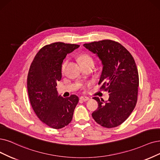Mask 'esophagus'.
I'll use <instances>...</instances> for the list:
<instances>
[{
    "mask_svg": "<svg viewBox=\"0 0 160 160\" xmlns=\"http://www.w3.org/2000/svg\"><path fill=\"white\" fill-rule=\"evenodd\" d=\"M80 99L82 100V101H84V102H86V101H88V100H89V98L86 97V96H81L80 98Z\"/></svg>",
    "mask_w": 160,
    "mask_h": 160,
    "instance_id": "esophagus-1",
    "label": "esophagus"
}]
</instances>
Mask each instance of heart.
Returning <instances> with one entry per match:
<instances>
[{"label": "heart", "instance_id": "heart-1", "mask_svg": "<svg viewBox=\"0 0 160 160\" xmlns=\"http://www.w3.org/2000/svg\"><path fill=\"white\" fill-rule=\"evenodd\" d=\"M79 61L80 62L81 64H84V63H88V62H93V59L92 58V57L90 56H89L88 55H82L79 57ZM67 63V61H65L61 67V70L63 72L65 67H66V64Z\"/></svg>", "mask_w": 160, "mask_h": 160}]
</instances>
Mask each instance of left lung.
Returning <instances> with one entry per match:
<instances>
[{
	"mask_svg": "<svg viewBox=\"0 0 160 160\" xmlns=\"http://www.w3.org/2000/svg\"><path fill=\"white\" fill-rule=\"evenodd\" d=\"M84 46L102 61L103 70L99 84L102 83L101 89L109 93L105 102L93 98L98 108L92 117L103 127H116L126 121L137 102L139 78L134 58L121 44L109 39Z\"/></svg>",
	"mask_w": 160,
	"mask_h": 160,
	"instance_id": "1",
	"label": "left lung"
}]
</instances>
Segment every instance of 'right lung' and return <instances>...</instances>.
Returning <instances> with one entry per match:
<instances>
[{"label": "right lung", "mask_w": 160, "mask_h": 160, "mask_svg": "<svg viewBox=\"0 0 160 160\" xmlns=\"http://www.w3.org/2000/svg\"><path fill=\"white\" fill-rule=\"evenodd\" d=\"M79 45L56 42L41 48L29 68L27 86L29 101L39 119L51 128L59 129L72 119L79 99L76 95L62 98L56 86L61 80V67L68 53Z\"/></svg>", "instance_id": "1"}]
</instances>
